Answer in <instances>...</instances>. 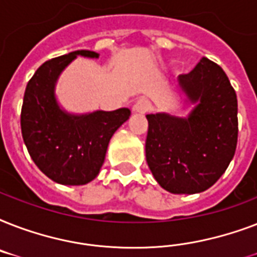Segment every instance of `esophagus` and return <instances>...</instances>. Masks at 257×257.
I'll list each match as a JSON object with an SVG mask.
<instances>
[{"label": "esophagus", "mask_w": 257, "mask_h": 257, "mask_svg": "<svg viewBox=\"0 0 257 257\" xmlns=\"http://www.w3.org/2000/svg\"><path fill=\"white\" fill-rule=\"evenodd\" d=\"M133 110L137 113H147L151 110V102L147 98H139L133 105Z\"/></svg>", "instance_id": "obj_1"}]
</instances>
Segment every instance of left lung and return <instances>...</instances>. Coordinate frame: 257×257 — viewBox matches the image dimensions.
<instances>
[{
	"label": "left lung",
	"instance_id": "8db88e82",
	"mask_svg": "<svg viewBox=\"0 0 257 257\" xmlns=\"http://www.w3.org/2000/svg\"><path fill=\"white\" fill-rule=\"evenodd\" d=\"M179 85L199 105L188 118L147 114L145 156L155 179L168 192L199 193L221 177L237 145V97L227 74L203 57Z\"/></svg>",
	"mask_w": 257,
	"mask_h": 257
}]
</instances>
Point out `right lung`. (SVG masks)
Instances as JSON below:
<instances>
[{
  "label": "right lung",
  "mask_w": 257,
  "mask_h": 257,
  "mask_svg": "<svg viewBox=\"0 0 257 257\" xmlns=\"http://www.w3.org/2000/svg\"><path fill=\"white\" fill-rule=\"evenodd\" d=\"M98 57L96 52L76 50L42 64L30 78L21 108V133L26 149L40 171L56 183L84 185L104 164L113 133L131 116L126 108L70 116L58 108L54 84L73 58Z\"/></svg>",
  "instance_id": "1"
}]
</instances>
